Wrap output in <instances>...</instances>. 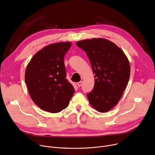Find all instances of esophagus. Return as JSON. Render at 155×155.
<instances>
[{
    "label": "esophagus",
    "mask_w": 155,
    "mask_h": 155,
    "mask_svg": "<svg viewBox=\"0 0 155 155\" xmlns=\"http://www.w3.org/2000/svg\"><path fill=\"white\" fill-rule=\"evenodd\" d=\"M77 85H78V87H81V86L82 85V81H80L78 82V83H77Z\"/></svg>",
    "instance_id": "esophagus-1"
}]
</instances>
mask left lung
I'll use <instances>...</instances> for the list:
<instances>
[{
	"instance_id": "1",
	"label": "left lung",
	"mask_w": 155,
	"mask_h": 155,
	"mask_svg": "<svg viewBox=\"0 0 155 155\" xmlns=\"http://www.w3.org/2000/svg\"><path fill=\"white\" fill-rule=\"evenodd\" d=\"M86 52L94 74L93 90L87 94L90 104L100 112L113 108L119 101L130 78L128 58L116 44L104 38L77 41Z\"/></svg>"
}]
</instances>
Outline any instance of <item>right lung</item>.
Instances as JSON below:
<instances>
[{"label":"right lung","mask_w":155,"mask_h":155,"mask_svg":"<svg viewBox=\"0 0 155 155\" xmlns=\"http://www.w3.org/2000/svg\"><path fill=\"white\" fill-rule=\"evenodd\" d=\"M71 42L49 45L37 52L27 65L25 83L33 102L51 113L65 109L75 93L66 78L64 55Z\"/></svg>","instance_id":"obj_1"}]
</instances>
